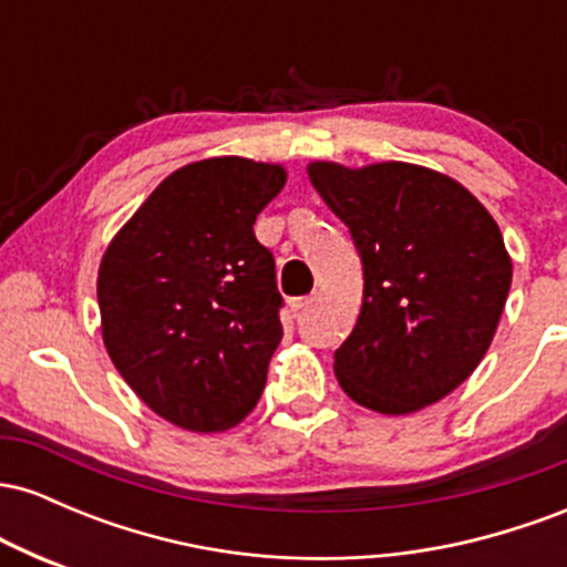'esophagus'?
I'll list each match as a JSON object with an SVG mask.
<instances>
[{
    "instance_id": "1",
    "label": "esophagus",
    "mask_w": 567,
    "mask_h": 567,
    "mask_svg": "<svg viewBox=\"0 0 567 567\" xmlns=\"http://www.w3.org/2000/svg\"><path fill=\"white\" fill-rule=\"evenodd\" d=\"M317 301V296H301V298H292L290 301V309L292 311H303V309H309L311 303Z\"/></svg>"
}]
</instances>
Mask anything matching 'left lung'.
Returning a JSON list of instances; mask_svg holds the SVG:
<instances>
[{"mask_svg":"<svg viewBox=\"0 0 567 567\" xmlns=\"http://www.w3.org/2000/svg\"><path fill=\"white\" fill-rule=\"evenodd\" d=\"M309 181L362 258V306L336 379L357 405L405 415L434 405L483 362L512 285L491 213L451 175L375 162H311Z\"/></svg>","mask_w":567,"mask_h":567,"instance_id":"left-lung-1","label":"left lung"}]
</instances>
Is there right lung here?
I'll return each mask as SVG.
<instances>
[{"instance_id": "right-lung-1", "label": "right lung", "mask_w": 567, "mask_h": 567, "mask_svg": "<svg viewBox=\"0 0 567 567\" xmlns=\"http://www.w3.org/2000/svg\"><path fill=\"white\" fill-rule=\"evenodd\" d=\"M285 181L282 165L245 157L178 167L101 258L109 357L154 413L186 432L237 426L266 386L282 296L252 224Z\"/></svg>"}]
</instances>
